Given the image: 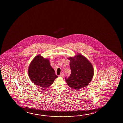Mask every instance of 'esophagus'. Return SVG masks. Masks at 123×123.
Instances as JSON below:
<instances>
[{
	"instance_id": "34e87169",
	"label": "esophagus",
	"mask_w": 123,
	"mask_h": 123,
	"mask_svg": "<svg viewBox=\"0 0 123 123\" xmlns=\"http://www.w3.org/2000/svg\"><path fill=\"white\" fill-rule=\"evenodd\" d=\"M60 76H61V77H63V76H64V74L63 73H61V74L60 75Z\"/></svg>"
}]
</instances>
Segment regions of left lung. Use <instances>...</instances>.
Masks as SVG:
<instances>
[{"label": "left lung", "mask_w": 123, "mask_h": 123, "mask_svg": "<svg viewBox=\"0 0 123 123\" xmlns=\"http://www.w3.org/2000/svg\"><path fill=\"white\" fill-rule=\"evenodd\" d=\"M68 59L70 60L71 73L70 76L65 78L68 85L75 89L87 86L91 82L94 75V69L92 64L81 55Z\"/></svg>", "instance_id": "left-lung-1"}]
</instances>
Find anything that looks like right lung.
Segmentation results:
<instances>
[{
  "label": "right lung",
  "mask_w": 123,
  "mask_h": 123,
  "mask_svg": "<svg viewBox=\"0 0 123 123\" xmlns=\"http://www.w3.org/2000/svg\"><path fill=\"white\" fill-rule=\"evenodd\" d=\"M29 78L34 84L42 87H47L57 77L49 60L40 55L34 58L28 69Z\"/></svg>",
  "instance_id": "1"
}]
</instances>
